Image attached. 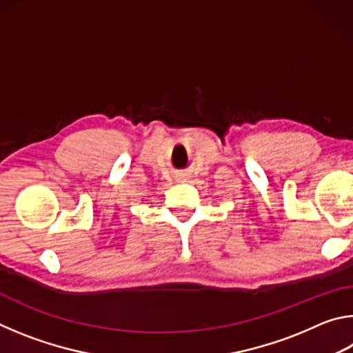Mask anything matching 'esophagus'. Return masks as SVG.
I'll return each mask as SVG.
<instances>
[{
	"label": "esophagus",
	"mask_w": 353,
	"mask_h": 353,
	"mask_svg": "<svg viewBox=\"0 0 353 353\" xmlns=\"http://www.w3.org/2000/svg\"><path fill=\"white\" fill-rule=\"evenodd\" d=\"M176 177H177V181H179V182H190V179H191V172H190L188 170H182V171H179V172H177Z\"/></svg>",
	"instance_id": "obj_1"
}]
</instances>
